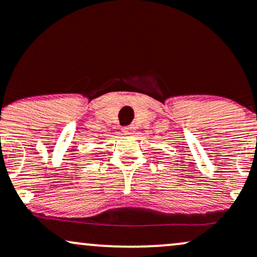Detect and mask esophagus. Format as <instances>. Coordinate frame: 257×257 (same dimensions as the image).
Here are the masks:
<instances>
[{
  "label": "esophagus",
  "mask_w": 257,
  "mask_h": 257,
  "mask_svg": "<svg viewBox=\"0 0 257 257\" xmlns=\"http://www.w3.org/2000/svg\"><path fill=\"white\" fill-rule=\"evenodd\" d=\"M122 132H123V134H125V135H132L135 133V126H133V125L124 126V128L122 129Z\"/></svg>",
  "instance_id": "esophagus-1"
}]
</instances>
